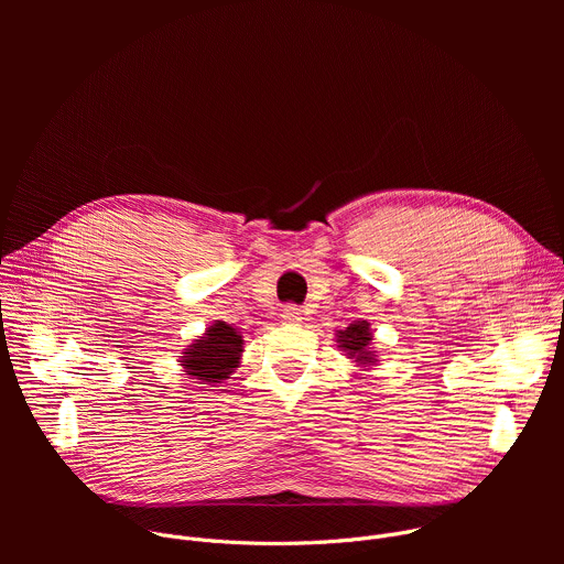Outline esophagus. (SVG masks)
I'll use <instances>...</instances> for the list:
<instances>
[{
    "instance_id": "1",
    "label": "esophagus",
    "mask_w": 564,
    "mask_h": 564,
    "mask_svg": "<svg viewBox=\"0 0 564 564\" xmlns=\"http://www.w3.org/2000/svg\"><path fill=\"white\" fill-rule=\"evenodd\" d=\"M301 314H303V310H301L299 305H294V303H290V305L283 307V318L288 321V324H299V321L303 318Z\"/></svg>"
}]
</instances>
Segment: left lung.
Instances as JSON below:
<instances>
[{
    "label": "left lung",
    "mask_w": 564,
    "mask_h": 564,
    "mask_svg": "<svg viewBox=\"0 0 564 564\" xmlns=\"http://www.w3.org/2000/svg\"><path fill=\"white\" fill-rule=\"evenodd\" d=\"M344 350H348L350 357H357V361H372L370 357V350L368 344L372 341L370 339V324L368 321H352V324L339 333V339Z\"/></svg>",
    "instance_id": "left-lung-1"
}]
</instances>
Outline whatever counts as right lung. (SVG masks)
Segmentation results:
<instances>
[{
    "label": "right lung",
    "instance_id": "right-lung-1",
    "mask_svg": "<svg viewBox=\"0 0 564 564\" xmlns=\"http://www.w3.org/2000/svg\"><path fill=\"white\" fill-rule=\"evenodd\" d=\"M240 346H243V339L225 321H218L189 348V352H185L183 366L187 368V375L198 381L214 383L227 379L243 352Z\"/></svg>",
    "mask_w": 564,
    "mask_h": 564
}]
</instances>
